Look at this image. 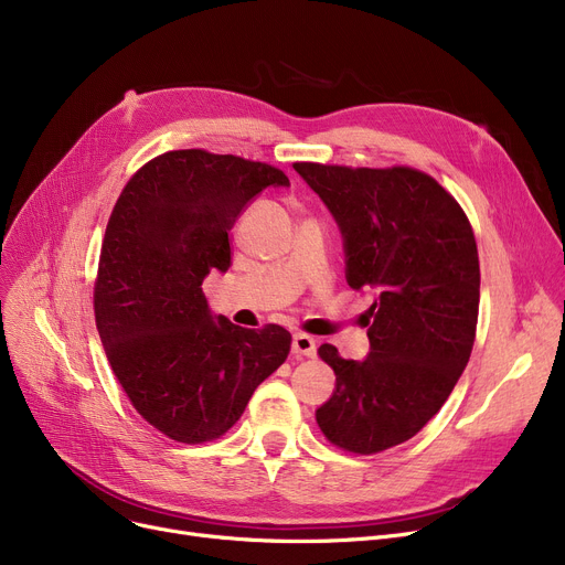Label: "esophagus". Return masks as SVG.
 <instances>
[{
    "label": "esophagus",
    "mask_w": 565,
    "mask_h": 565,
    "mask_svg": "<svg viewBox=\"0 0 565 565\" xmlns=\"http://www.w3.org/2000/svg\"><path fill=\"white\" fill-rule=\"evenodd\" d=\"M292 354L295 358H316V339L309 334H295Z\"/></svg>",
    "instance_id": "obj_1"
}]
</instances>
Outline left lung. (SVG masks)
I'll use <instances>...</instances> for the list:
<instances>
[{"label":"left lung","instance_id":"1","mask_svg":"<svg viewBox=\"0 0 565 565\" xmlns=\"http://www.w3.org/2000/svg\"><path fill=\"white\" fill-rule=\"evenodd\" d=\"M334 215L350 288L373 290L371 352L320 360L337 392L316 409L334 447L373 456L417 435L447 403L477 339L481 270L471 224L433 175L412 167L295 162Z\"/></svg>","mask_w":565,"mask_h":565}]
</instances>
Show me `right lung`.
Segmentation results:
<instances>
[{
    "instance_id": "add662e5",
    "label": "right lung",
    "mask_w": 565,
    "mask_h": 565,
    "mask_svg": "<svg viewBox=\"0 0 565 565\" xmlns=\"http://www.w3.org/2000/svg\"><path fill=\"white\" fill-rule=\"evenodd\" d=\"M270 185H288V175L185 148L137 169L109 215L96 328L132 407L173 441L220 439L290 352L279 324L247 330L213 318L201 290L213 270L231 267L228 231Z\"/></svg>"
}]
</instances>
